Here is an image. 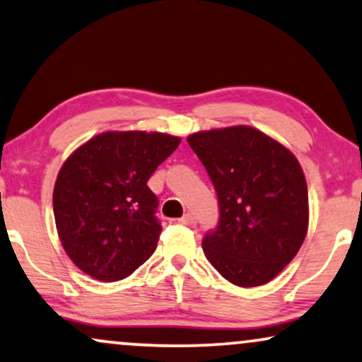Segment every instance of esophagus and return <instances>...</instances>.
I'll list each match as a JSON object with an SVG mask.
<instances>
[{"label": "esophagus", "mask_w": 362, "mask_h": 362, "mask_svg": "<svg viewBox=\"0 0 362 362\" xmlns=\"http://www.w3.org/2000/svg\"><path fill=\"white\" fill-rule=\"evenodd\" d=\"M180 223L185 226H194L196 225V218L188 213V215H185L182 218H180Z\"/></svg>", "instance_id": "1"}]
</instances>
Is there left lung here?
<instances>
[{
	"label": "left lung",
	"mask_w": 362,
	"mask_h": 362,
	"mask_svg": "<svg viewBox=\"0 0 362 362\" xmlns=\"http://www.w3.org/2000/svg\"><path fill=\"white\" fill-rule=\"evenodd\" d=\"M211 177L220 223L203 238V252L221 276L258 287L292 262L309 228V194L296 156L250 126L188 136Z\"/></svg>",
	"instance_id": "1"
}]
</instances>
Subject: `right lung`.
Listing matches in <instances>:
<instances>
[{
  "label": "right lung",
  "instance_id": "right-lung-1",
  "mask_svg": "<svg viewBox=\"0 0 362 362\" xmlns=\"http://www.w3.org/2000/svg\"><path fill=\"white\" fill-rule=\"evenodd\" d=\"M180 142L163 132L109 131L66 158L53 213L62 247L80 270L115 282L153 255L163 228L147 181Z\"/></svg>",
  "mask_w": 362,
  "mask_h": 362
}]
</instances>
